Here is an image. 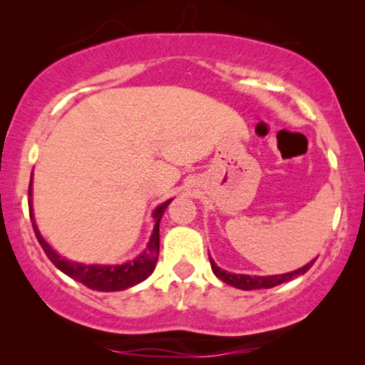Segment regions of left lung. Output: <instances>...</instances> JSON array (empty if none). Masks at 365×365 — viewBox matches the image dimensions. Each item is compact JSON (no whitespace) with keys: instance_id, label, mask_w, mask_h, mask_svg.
Here are the masks:
<instances>
[{"instance_id":"1","label":"left lung","mask_w":365,"mask_h":365,"mask_svg":"<svg viewBox=\"0 0 365 365\" xmlns=\"http://www.w3.org/2000/svg\"><path fill=\"white\" fill-rule=\"evenodd\" d=\"M316 259H314V261H316ZM314 261L305 264V266L300 267V269L290 271V273L271 274V276H250V274L228 273V271H223L221 267H217L216 262L212 261V259H211V267H212V273H215L217 278H220L221 282H225L226 284H232V287L240 288V290H261V288H273V287H276V284L290 282V279L295 278V276L307 273V271L311 269Z\"/></svg>"}]
</instances>
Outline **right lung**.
<instances>
[{"mask_svg":"<svg viewBox=\"0 0 365 365\" xmlns=\"http://www.w3.org/2000/svg\"><path fill=\"white\" fill-rule=\"evenodd\" d=\"M29 197H32V178L31 187H29ZM171 200L173 199L159 204V206L153 211L154 230L144 252L137 255L135 259H130V261L121 264H82L61 257V255L44 240L43 235H41L34 220V211H32V199H29V212H31L32 226H34L37 240H39V244L43 247L46 255L49 257V261H51L61 273L73 278L75 282H81L82 284H86L91 290L120 292L127 290L130 287H135V284L144 282L148 276L153 274L159 255V221H161V217L165 215L166 207H168Z\"/></svg>","mask_w":365,"mask_h":365,"instance_id":"1","label":"right lung"}]
</instances>
